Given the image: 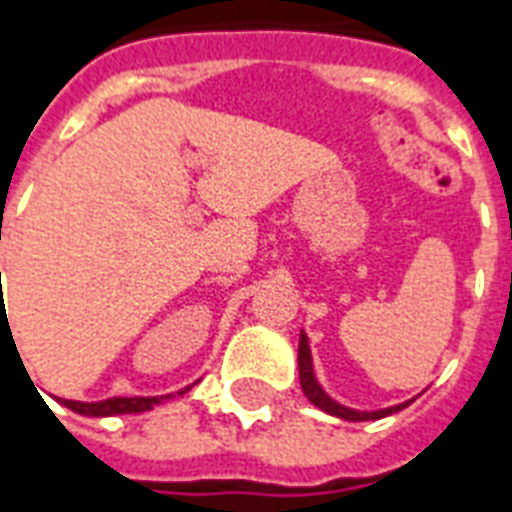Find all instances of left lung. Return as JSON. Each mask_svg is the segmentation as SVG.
Returning <instances> with one entry per match:
<instances>
[{"mask_svg": "<svg viewBox=\"0 0 512 512\" xmlns=\"http://www.w3.org/2000/svg\"><path fill=\"white\" fill-rule=\"evenodd\" d=\"M298 368H300V386H303V395L311 400V403L322 408L330 416H338V419L346 421H370V419H384L389 413H397L400 408H405L408 403L395 405V408H384V411H351L346 405L335 403L333 397L325 395V389L319 386L317 376H314V365H311V349H308V338L306 333H300V343H298Z\"/></svg>", "mask_w": 512, "mask_h": 512, "instance_id": "1", "label": "left lung"}]
</instances>
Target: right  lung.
Returning <instances> with one entry per match:
<instances>
[{"mask_svg": "<svg viewBox=\"0 0 512 512\" xmlns=\"http://www.w3.org/2000/svg\"><path fill=\"white\" fill-rule=\"evenodd\" d=\"M66 408L83 416H115V413H142L152 405L161 403V397H109L101 403H77V400H61Z\"/></svg>", "mask_w": 512, "mask_h": 512, "instance_id": "right-lung-1", "label": "right lung"}]
</instances>
